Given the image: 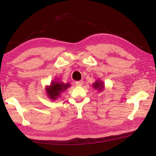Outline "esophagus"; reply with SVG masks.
<instances>
[{"label":"esophagus","instance_id":"1","mask_svg":"<svg viewBox=\"0 0 156 156\" xmlns=\"http://www.w3.org/2000/svg\"><path fill=\"white\" fill-rule=\"evenodd\" d=\"M75 84H76L77 86H82L83 84V81H76L75 82Z\"/></svg>","mask_w":156,"mask_h":156}]
</instances>
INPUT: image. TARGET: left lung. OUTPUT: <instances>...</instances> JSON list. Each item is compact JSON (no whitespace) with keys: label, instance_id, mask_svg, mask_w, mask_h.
<instances>
[{"label":"left lung","instance_id":"1","mask_svg":"<svg viewBox=\"0 0 156 156\" xmlns=\"http://www.w3.org/2000/svg\"><path fill=\"white\" fill-rule=\"evenodd\" d=\"M94 88H98L99 90H102L103 88V84H102V83L100 81H97L93 84Z\"/></svg>","mask_w":156,"mask_h":156}]
</instances>
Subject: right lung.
Segmentation results:
<instances>
[{
  "label": "right lung",
  "mask_w": 156,
  "mask_h": 156,
  "mask_svg": "<svg viewBox=\"0 0 156 156\" xmlns=\"http://www.w3.org/2000/svg\"><path fill=\"white\" fill-rule=\"evenodd\" d=\"M69 86V84H64L61 83L53 82L51 83V86L47 88V93L51 99L55 100L60 95V92L67 89Z\"/></svg>",
  "instance_id": "add662e5"
}]
</instances>
